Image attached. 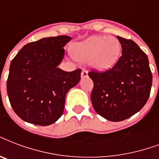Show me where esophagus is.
I'll use <instances>...</instances> for the list:
<instances>
[{"instance_id": "obj_1", "label": "esophagus", "mask_w": 159, "mask_h": 159, "mask_svg": "<svg viewBox=\"0 0 159 159\" xmlns=\"http://www.w3.org/2000/svg\"><path fill=\"white\" fill-rule=\"evenodd\" d=\"M82 77H87L88 76V72L86 69H82V74H81Z\"/></svg>"}]
</instances>
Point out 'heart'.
<instances>
[{"instance_id": "heart-1", "label": "heart", "mask_w": 159, "mask_h": 159, "mask_svg": "<svg viewBox=\"0 0 159 159\" xmlns=\"http://www.w3.org/2000/svg\"><path fill=\"white\" fill-rule=\"evenodd\" d=\"M72 57L77 61L89 64L93 69L106 71L117 63L121 55V44L113 36H93L74 45Z\"/></svg>"}]
</instances>
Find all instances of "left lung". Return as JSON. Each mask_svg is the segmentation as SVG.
<instances>
[{"instance_id":"obj_1","label":"left lung","mask_w":159,"mask_h":159,"mask_svg":"<svg viewBox=\"0 0 159 159\" xmlns=\"http://www.w3.org/2000/svg\"><path fill=\"white\" fill-rule=\"evenodd\" d=\"M122 56L111 69L91 71V100L100 116L120 122L140 111L149 98L152 76L147 55L135 42L117 36Z\"/></svg>"}]
</instances>
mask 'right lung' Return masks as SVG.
Masks as SVG:
<instances>
[{
    "label": "right lung",
    "instance_id": "right-lung-1",
    "mask_svg": "<svg viewBox=\"0 0 159 159\" xmlns=\"http://www.w3.org/2000/svg\"><path fill=\"white\" fill-rule=\"evenodd\" d=\"M67 36L45 37L25 45L11 62L7 82L10 103L18 117L40 126L62 115L66 93L81 79V69L65 71L57 66Z\"/></svg>",
    "mask_w": 159,
    "mask_h": 159
}]
</instances>
